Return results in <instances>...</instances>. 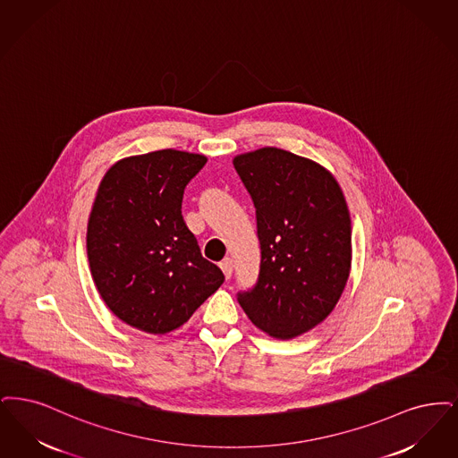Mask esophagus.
Returning a JSON list of instances; mask_svg holds the SVG:
<instances>
[{"label": "esophagus", "instance_id": "34e87169", "mask_svg": "<svg viewBox=\"0 0 458 458\" xmlns=\"http://www.w3.org/2000/svg\"><path fill=\"white\" fill-rule=\"evenodd\" d=\"M220 270L224 272V276H225V279H229L231 276H233V259H224L219 263Z\"/></svg>", "mask_w": 458, "mask_h": 458}]
</instances>
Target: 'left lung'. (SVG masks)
Listing matches in <instances>:
<instances>
[{
  "mask_svg": "<svg viewBox=\"0 0 458 458\" xmlns=\"http://www.w3.org/2000/svg\"><path fill=\"white\" fill-rule=\"evenodd\" d=\"M257 208L259 280L238 293L270 337H298L327 318L349 279L351 216L337 179L315 160L263 147L233 160Z\"/></svg>",
  "mask_w": 458,
  "mask_h": 458,
  "instance_id": "left-lung-1",
  "label": "left lung"
}]
</instances>
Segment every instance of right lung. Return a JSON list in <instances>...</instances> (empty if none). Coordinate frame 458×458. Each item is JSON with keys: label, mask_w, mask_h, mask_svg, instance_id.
I'll list each match as a JSON object with an SVG mask.
<instances>
[{"label": "right lung", "mask_w": 458, "mask_h": 458, "mask_svg": "<svg viewBox=\"0 0 458 458\" xmlns=\"http://www.w3.org/2000/svg\"><path fill=\"white\" fill-rule=\"evenodd\" d=\"M205 162L165 148L118 160L100 181L87 225L90 274L107 308L141 332L176 330L224 282L181 214Z\"/></svg>", "instance_id": "1"}]
</instances>
